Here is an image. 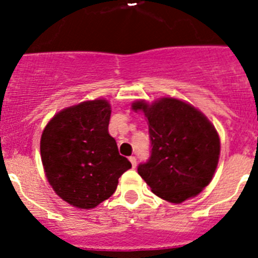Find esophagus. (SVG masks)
Instances as JSON below:
<instances>
[{
    "instance_id": "obj_1",
    "label": "esophagus",
    "mask_w": 258,
    "mask_h": 258,
    "mask_svg": "<svg viewBox=\"0 0 258 258\" xmlns=\"http://www.w3.org/2000/svg\"><path fill=\"white\" fill-rule=\"evenodd\" d=\"M129 160H131L133 168H136V166H137V157L136 156H131V157H129Z\"/></svg>"
}]
</instances>
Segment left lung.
Returning a JSON list of instances; mask_svg holds the SVG:
<instances>
[{
	"instance_id": "obj_1",
	"label": "left lung",
	"mask_w": 258,
	"mask_h": 258,
	"mask_svg": "<svg viewBox=\"0 0 258 258\" xmlns=\"http://www.w3.org/2000/svg\"><path fill=\"white\" fill-rule=\"evenodd\" d=\"M134 111L147 117L151 155L138 165V174L166 202L197 197L212 181L220 157V137L195 107L175 98L152 104L137 101Z\"/></svg>"
}]
</instances>
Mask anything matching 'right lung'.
<instances>
[{
	"label": "right lung",
	"instance_id": "right-lung-1",
	"mask_svg": "<svg viewBox=\"0 0 258 258\" xmlns=\"http://www.w3.org/2000/svg\"><path fill=\"white\" fill-rule=\"evenodd\" d=\"M111 106L106 99L83 102L56 113L41 136V160L56 195L71 206L95 208L116 191L131 169L109 136Z\"/></svg>",
	"mask_w": 258,
	"mask_h": 258
}]
</instances>
